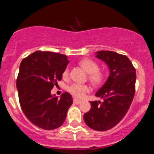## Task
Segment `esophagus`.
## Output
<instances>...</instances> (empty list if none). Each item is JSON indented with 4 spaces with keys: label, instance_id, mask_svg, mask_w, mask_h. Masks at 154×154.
I'll use <instances>...</instances> for the list:
<instances>
[{
    "label": "esophagus",
    "instance_id": "esophagus-1",
    "mask_svg": "<svg viewBox=\"0 0 154 154\" xmlns=\"http://www.w3.org/2000/svg\"><path fill=\"white\" fill-rule=\"evenodd\" d=\"M73 102H74L75 104H79V103H81V100H79V99H74Z\"/></svg>",
    "mask_w": 154,
    "mask_h": 154
}]
</instances>
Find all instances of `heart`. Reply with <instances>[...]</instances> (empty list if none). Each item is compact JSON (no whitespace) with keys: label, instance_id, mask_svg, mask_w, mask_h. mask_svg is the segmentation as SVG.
Segmentation results:
<instances>
[{"label":"heart","instance_id":"obj_1","mask_svg":"<svg viewBox=\"0 0 154 154\" xmlns=\"http://www.w3.org/2000/svg\"><path fill=\"white\" fill-rule=\"evenodd\" d=\"M79 65L88 73V79L95 86H99L104 82L106 79V73L104 71L99 69V65L90 58H83L79 62ZM69 70L68 68L62 72V78L67 79L69 78ZM68 91L72 96L77 98H82L85 92H89V85L85 84L73 83L68 87Z\"/></svg>","mask_w":154,"mask_h":154}]
</instances>
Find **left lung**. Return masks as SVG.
Wrapping results in <instances>:
<instances>
[{
  "mask_svg": "<svg viewBox=\"0 0 154 154\" xmlns=\"http://www.w3.org/2000/svg\"><path fill=\"white\" fill-rule=\"evenodd\" d=\"M96 58L106 62L109 76L96 96L103 102H90L91 109L84 114L85 123L97 131H106L124 117L135 95L136 69L127 56L111 51H99Z\"/></svg>",
  "mask_w": 154,
  "mask_h": 154,
  "instance_id": "8db88e82",
  "label": "left lung"
}]
</instances>
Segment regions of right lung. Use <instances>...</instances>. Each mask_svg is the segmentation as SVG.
I'll return each instance as SVG.
<instances>
[{
    "mask_svg": "<svg viewBox=\"0 0 154 154\" xmlns=\"http://www.w3.org/2000/svg\"><path fill=\"white\" fill-rule=\"evenodd\" d=\"M69 60L66 55L51 51H37L21 62L17 78L19 103L25 116L43 130L62 126L73 99L65 92L60 98L51 90L62 79Z\"/></svg>",
    "mask_w": 154,
    "mask_h": 154,
    "instance_id": "add662e5",
    "label": "right lung"
}]
</instances>
